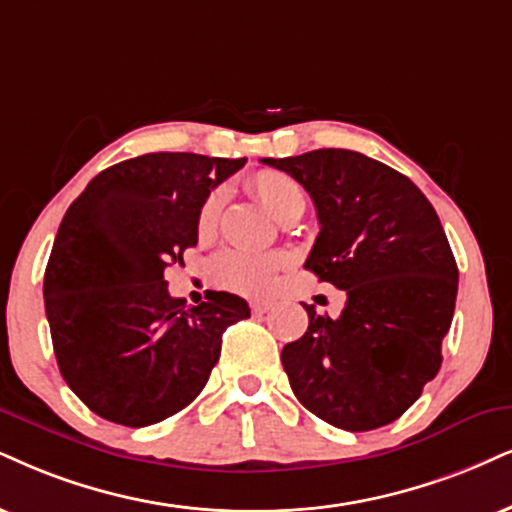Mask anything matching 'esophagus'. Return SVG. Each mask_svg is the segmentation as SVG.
<instances>
[{
  "label": "esophagus",
  "instance_id": "34e87169",
  "mask_svg": "<svg viewBox=\"0 0 512 512\" xmlns=\"http://www.w3.org/2000/svg\"><path fill=\"white\" fill-rule=\"evenodd\" d=\"M270 308H273V301H254V304H251V311H254L256 315L268 313Z\"/></svg>",
  "mask_w": 512,
  "mask_h": 512
}]
</instances>
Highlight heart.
<instances>
[{
    "instance_id": "1",
    "label": "heart",
    "mask_w": 512,
    "mask_h": 512,
    "mask_svg": "<svg viewBox=\"0 0 512 512\" xmlns=\"http://www.w3.org/2000/svg\"><path fill=\"white\" fill-rule=\"evenodd\" d=\"M251 194L258 199L270 216L282 220L294 206L304 204V192L289 175L280 170H261L251 175ZM220 192L208 194L197 213V235L201 239L213 237L220 216ZM287 266L285 254H251V251H225L213 261V280L223 289L244 294L263 296L275 285V277Z\"/></svg>"
}]
</instances>
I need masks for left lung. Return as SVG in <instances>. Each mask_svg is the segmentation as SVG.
Listing matches in <instances>:
<instances>
[{"instance_id": "1", "label": "left lung", "mask_w": 512, "mask_h": 512, "mask_svg": "<svg viewBox=\"0 0 512 512\" xmlns=\"http://www.w3.org/2000/svg\"><path fill=\"white\" fill-rule=\"evenodd\" d=\"M311 194L320 235L304 268L346 292L339 318L304 304L282 349L294 396L320 420L368 432L401 418L441 368L458 294L437 211L406 175L349 149L261 159Z\"/></svg>"}]
</instances>
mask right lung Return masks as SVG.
I'll return each instance as SVG.
<instances>
[{"label": "right lung", "instance_id": "right-lung-1", "mask_svg": "<svg viewBox=\"0 0 512 512\" xmlns=\"http://www.w3.org/2000/svg\"><path fill=\"white\" fill-rule=\"evenodd\" d=\"M244 163L144 154L102 170L68 206L44 270V311L63 380L99 418L147 427L189 406L223 332L249 318L237 294L187 306L163 277L197 244L211 189Z\"/></svg>", "mask_w": 512, "mask_h": 512}]
</instances>
